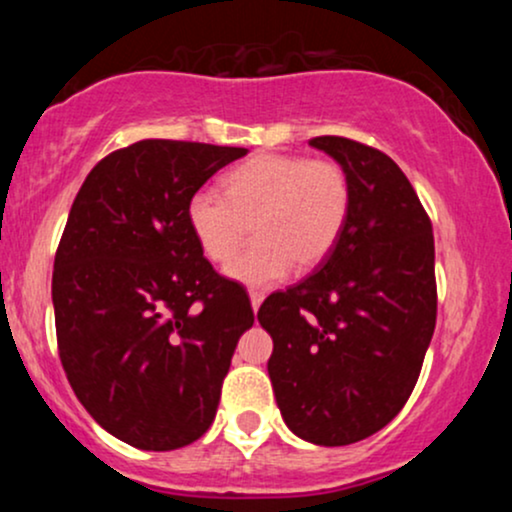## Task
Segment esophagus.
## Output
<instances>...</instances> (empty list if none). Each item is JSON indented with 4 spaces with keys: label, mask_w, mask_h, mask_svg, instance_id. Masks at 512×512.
Here are the masks:
<instances>
[{
    "label": "esophagus",
    "mask_w": 512,
    "mask_h": 512,
    "mask_svg": "<svg viewBox=\"0 0 512 512\" xmlns=\"http://www.w3.org/2000/svg\"><path fill=\"white\" fill-rule=\"evenodd\" d=\"M264 301V293L257 291V289H250V303H252V310H257Z\"/></svg>",
    "instance_id": "34e87169"
}]
</instances>
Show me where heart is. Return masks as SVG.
<instances>
[{"mask_svg": "<svg viewBox=\"0 0 512 512\" xmlns=\"http://www.w3.org/2000/svg\"><path fill=\"white\" fill-rule=\"evenodd\" d=\"M351 214V180L334 161L262 154L226 175L223 192L202 187L187 202V223L211 262L245 284L267 286L293 269H313L337 248Z\"/></svg>", "mask_w": 512, "mask_h": 512, "instance_id": "b5f03b06", "label": "heart"}]
</instances>
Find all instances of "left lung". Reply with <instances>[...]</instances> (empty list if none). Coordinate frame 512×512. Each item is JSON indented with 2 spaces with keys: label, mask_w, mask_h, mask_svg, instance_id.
I'll use <instances>...</instances> for the list:
<instances>
[{
  "label": "left lung",
  "mask_w": 512,
  "mask_h": 512,
  "mask_svg": "<svg viewBox=\"0 0 512 512\" xmlns=\"http://www.w3.org/2000/svg\"><path fill=\"white\" fill-rule=\"evenodd\" d=\"M351 180V214L313 274L264 298L267 370L286 426L315 445H349L385 428L419 380L436 330L433 226L407 175L346 137L308 142Z\"/></svg>",
  "instance_id": "obj_1"
}]
</instances>
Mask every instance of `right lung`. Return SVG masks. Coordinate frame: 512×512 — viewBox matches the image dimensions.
<instances>
[{
    "instance_id": "1",
    "label": "right lung",
    "mask_w": 512,
    "mask_h": 512,
    "mask_svg": "<svg viewBox=\"0 0 512 512\" xmlns=\"http://www.w3.org/2000/svg\"><path fill=\"white\" fill-rule=\"evenodd\" d=\"M238 146L129 144L93 166L52 272L57 349L74 395L115 438L175 450L207 433L240 334L243 284L211 267L187 202Z\"/></svg>"
}]
</instances>
